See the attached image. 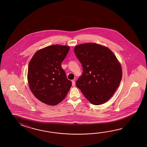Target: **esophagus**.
I'll return each mask as SVG.
<instances>
[{
	"label": "esophagus",
	"mask_w": 147,
	"mask_h": 147,
	"mask_svg": "<svg viewBox=\"0 0 147 147\" xmlns=\"http://www.w3.org/2000/svg\"><path fill=\"white\" fill-rule=\"evenodd\" d=\"M75 84H76V83H75V81L74 80H72V86H75Z\"/></svg>",
	"instance_id": "1"
}]
</instances>
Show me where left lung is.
<instances>
[{
    "label": "left lung",
    "mask_w": 147,
    "mask_h": 147,
    "mask_svg": "<svg viewBox=\"0 0 147 147\" xmlns=\"http://www.w3.org/2000/svg\"><path fill=\"white\" fill-rule=\"evenodd\" d=\"M74 52L83 68L76 86L92 104L106 102L122 79L121 66L116 56L108 48L94 43L78 45Z\"/></svg>",
    "instance_id": "8db88e82"
}]
</instances>
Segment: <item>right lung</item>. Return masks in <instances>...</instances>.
<instances>
[{"label":"right lung","mask_w":147,"mask_h":147,"mask_svg":"<svg viewBox=\"0 0 147 147\" xmlns=\"http://www.w3.org/2000/svg\"><path fill=\"white\" fill-rule=\"evenodd\" d=\"M70 47L52 45L37 51L28 66V84L38 99L55 106L66 97L72 82L66 77L61 64Z\"/></svg>","instance_id":"1"}]
</instances>
